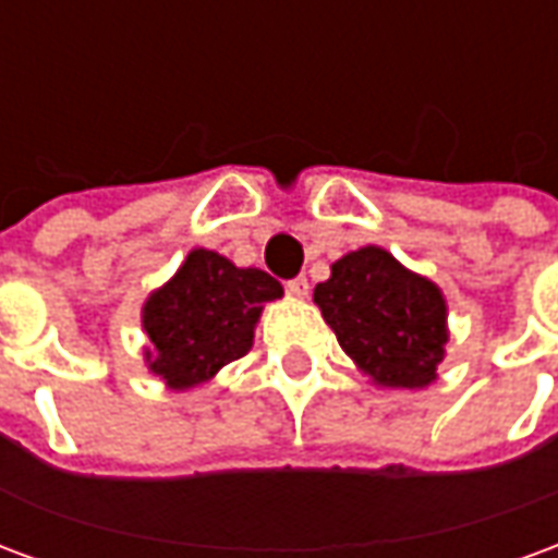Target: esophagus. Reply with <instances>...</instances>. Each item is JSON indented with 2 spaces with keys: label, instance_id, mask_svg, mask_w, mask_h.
Listing matches in <instances>:
<instances>
[{
  "label": "esophagus",
  "instance_id": "34e87169",
  "mask_svg": "<svg viewBox=\"0 0 558 558\" xmlns=\"http://www.w3.org/2000/svg\"><path fill=\"white\" fill-rule=\"evenodd\" d=\"M287 292H290V295H295V299H304V295L311 292V283H307V278H304V275H299V278L287 280Z\"/></svg>",
  "mask_w": 558,
  "mask_h": 558
}]
</instances>
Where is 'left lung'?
Wrapping results in <instances>:
<instances>
[{
  "instance_id": "8db88e82",
  "label": "left lung",
  "mask_w": 558,
  "mask_h": 558,
  "mask_svg": "<svg viewBox=\"0 0 558 558\" xmlns=\"http://www.w3.org/2000/svg\"><path fill=\"white\" fill-rule=\"evenodd\" d=\"M314 302L340 350L376 386L424 388L436 379L448 343L442 290L388 251L367 244L340 256Z\"/></svg>"
}]
</instances>
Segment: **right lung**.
<instances>
[{
  "label": "right lung",
  "mask_w": 558,
  "mask_h": 558,
  "mask_svg": "<svg viewBox=\"0 0 558 558\" xmlns=\"http://www.w3.org/2000/svg\"><path fill=\"white\" fill-rule=\"evenodd\" d=\"M280 295L283 287L263 268H239L194 247L143 304L148 371L175 391L203 386L223 364L247 355L263 304Z\"/></svg>",
  "instance_id": "right-lung-1"
}]
</instances>
